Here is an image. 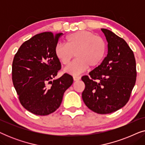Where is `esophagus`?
<instances>
[{
    "instance_id": "34e87169",
    "label": "esophagus",
    "mask_w": 145,
    "mask_h": 145,
    "mask_svg": "<svg viewBox=\"0 0 145 145\" xmlns=\"http://www.w3.org/2000/svg\"><path fill=\"white\" fill-rule=\"evenodd\" d=\"M80 79V76H73V80L74 81H77L79 80Z\"/></svg>"
}]
</instances>
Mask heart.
<instances>
[{"mask_svg":"<svg viewBox=\"0 0 145 145\" xmlns=\"http://www.w3.org/2000/svg\"><path fill=\"white\" fill-rule=\"evenodd\" d=\"M107 53V43L102 37L88 31H78L66 37V44L57 43L55 54L63 65H68L74 58L76 59L65 69L69 74L76 75L84 72L88 67L95 68L104 60Z\"/></svg>","mask_w":145,"mask_h":145,"instance_id":"1","label":"heart"}]
</instances>
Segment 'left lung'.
Returning <instances> with one entry per match:
<instances>
[{
  "label": "left lung",
  "instance_id": "obj_1",
  "mask_svg": "<svg viewBox=\"0 0 145 145\" xmlns=\"http://www.w3.org/2000/svg\"><path fill=\"white\" fill-rule=\"evenodd\" d=\"M108 41V54L102 63L83 76L82 98L88 108L99 114L120 110L129 100L135 84L136 61L123 39L107 29H101Z\"/></svg>",
  "mask_w": 145,
  "mask_h": 145
}]
</instances>
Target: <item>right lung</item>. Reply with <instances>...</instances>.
I'll use <instances>...</instances> for the list:
<instances>
[{
  "label": "right lung",
  "mask_w": 145,
  "mask_h": 145,
  "mask_svg": "<svg viewBox=\"0 0 145 145\" xmlns=\"http://www.w3.org/2000/svg\"><path fill=\"white\" fill-rule=\"evenodd\" d=\"M62 33L43 32L25 41L12 63V82L21 104L29 112L47 116L62 102L63 94L73 82L65 73L54 78L61 69L55 48Z\"/></svg>",
  "instance_id": "add662e5"
}]
</instances>
